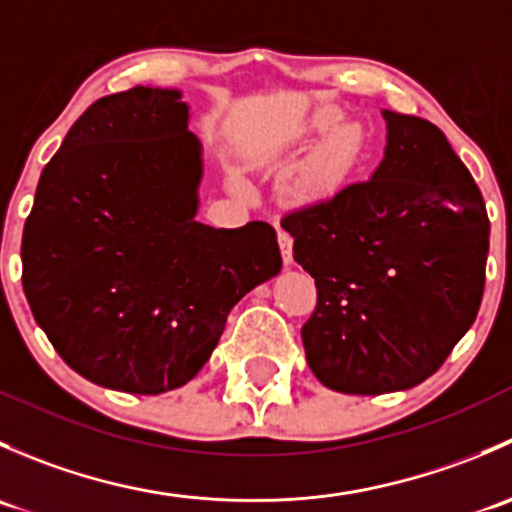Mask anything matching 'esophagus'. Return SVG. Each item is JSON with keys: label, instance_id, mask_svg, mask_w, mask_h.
Here are the masks:
<instances>
[{"label": "esophagus", "instance_id": "obj_1", "mask_svg": "<svg viewBox=\"0 0 512 512\" xmlns=\"http://www.w3.org/2000/svg\"><path fill=\"white\" fill-rule=\"evenodd\" d=\"M277 242H280V250H282V260H285V265L289 267L292 265V235H289L287 230H277Z\"/></svg>", "mask_w": 512, "mask_h": 512}]
</instances>
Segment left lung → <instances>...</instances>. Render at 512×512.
Instances as JSON below:
<instances>
[{
    "label": "left lung",
    "mask_w": 512,
    "mask_h": 512,
    "mask_svg": "<svg viewBox=\"0 0 512 512\" xmlns=\"http://www.w3.org/2000/svg\"><path fill=\"white\" fill-rule=\"evenodd\" d=\"M369 180L292 210L282 227L314 277L302 327L312 374L339 394L406 391L476 322L490 223L483 195L433 123L396 111Z\"/></svg>",
    "instance_id": "left-lung-1"
}]
</instances>
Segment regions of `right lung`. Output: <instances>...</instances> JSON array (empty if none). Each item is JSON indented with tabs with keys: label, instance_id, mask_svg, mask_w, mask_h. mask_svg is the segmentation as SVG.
Masks as SVG:
<instances>
[{
	"label": "right lung",
	"instance_id": "right-lung-1",
	"mask_svg": "<svg viewBox=\"0 0 512 512\" xmlns=\"http://www.w3.org/2000/svg\"><path fill=\"white\" fill-rule=\"evenodd\" d=\"M178 89L91 103L41 170L22 285L61 359L106 389L163 394L218 347L227 314L282 270L275 227L195 220L203 143Z\"/></svg>",
	"mask_w": 512,
	"mask_h": 512
}]
</instances>
